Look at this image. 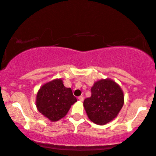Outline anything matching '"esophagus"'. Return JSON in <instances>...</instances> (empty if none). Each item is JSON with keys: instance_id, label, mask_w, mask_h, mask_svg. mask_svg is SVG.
<instances>
[{"instance_id": "34e87169", "label": "esophagus", "mask_w": 156, "mask_h": 156, "mask_svg": "<svg viewBox=\"0 0 156 156\" xmlns=\"http://www.w3.org/2000/svg\"><path fill=\"white\" fill-rule=\"evenodd\" d=\"M78 99L79 100H80V101H83V99H84V97H83V96H80V97H78Z\"/></svg>"}]
</instances>
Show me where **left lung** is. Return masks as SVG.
<instances>
[{"mask_svg": "<svg viewBox=\"0 0 156 156\" xmlns=\"http://www.w3.org/2000/svg\"><path fill=\"white\" fill-rule=\"evenodd\" d=\"M91 92V97L83 102L88 118L100 125L114 119L124 104V95L120 86L110 79L101 80L94 83Z\"/></svg>", "mask_w": 156, "mask_h": 156, "instance_id": "left-lung-1", "label": "left lung"}]
</instances>
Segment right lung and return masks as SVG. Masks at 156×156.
<instances>
[{
    "instance_id": "right-lung-1",
    "label": "right lung",
    "mask_w": 156,
    "mask_h": 156,
    "mask_svg": "<svg viewBox=\"0 0 156 156\" xmlns=\"http://www.w3.org/2000/svg\"><path fill=\"white\" fill-rule=\"evenodd\" d=\"M76 101L77 99L71 89L65 87L61 79L42 86L36 97L38 111L51 121H57L64 117Z\"/></svg>"
}]
</instances>
